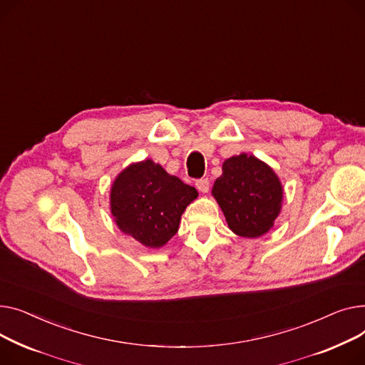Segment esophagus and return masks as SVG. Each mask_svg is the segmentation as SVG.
<instances>
[{
	"mask_svg": "<svg viewBox=\"0 0 365 365\" xmlns=\"http://www.w3.org/2000/svg\"><path fill=\"white\" fill-rule=\"evenodd\" d=\"M196 188L200 192H207L209 191V180L207 178H202V180L196 181Z\"/></svg>",
	"mask_w": 365,
	"mask_h": 365,
	"instance_id": "esophagus-1",
	"label": "esophagus"
}]
</instances>
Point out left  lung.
<instances>
[{
  "label": "left lung",
  "instance_id": "1",
  "mask_svg": "<svg viewBox=\"0 0 365 365\" xmlns=\"http://www.w3.org/2000/svg\"><path fill=\"white\" fill-rule=\"evenodd\" d=\"M283 192L274 169L247 153L225 159L222 175L212 187L228 228L246 239H258L274 227L282 212Z\"/></svg>",
  "mask_w": 365,
  "mask_h": 365
}]
</instances>
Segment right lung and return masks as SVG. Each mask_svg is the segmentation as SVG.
I'll use <instances>...</instances> for the list:
<instances>
[{
  "mask_svg": "<svg viewBox=\"0 0 365 365\" xmlns=\"http://www.w3.org/2000/svg\"><path fill=\"white\" fill-rule=\"evenodd\" d=\"M199 192L152 159L120 170L110 188V212L118 228L148 249L165 246L178 231L185 207Z\"/></svg>",
  "mask_w": 365,
  "mask_h": 365,
  "instance_id": "add662e5",
  "label": "right lung"
}]
</instances>
